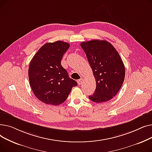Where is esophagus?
<instances>
[{"label":"esophagus","instance_id":"esophagus-1","mask_svg":"<svg viewBox=\"0 0 152 152\" xmlns=\"http://www.w3.org/2000/svg\"><path fill=\"white\" fill-rule=\"evenodd\" d=\"M83 81H84V79H83V78H81V79H79V80H77V84H78L79 85H81V84H83Z\"/></svg>","mask_w":152,"mask_h":152}]
</instances>
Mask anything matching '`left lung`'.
I'll return each instance as SVG.
<instances>
[{
    "instance_id": "obj_1",
    "label": "left lung",
    "mask_w": 152,
    "mask_h": 152,
    "mask_svg": "<svg viewBox=\"0 0 152 152\" xmlns=\"http://www.w3.org/2000/svg\"><path fill=\"white\" fill-rule=\"evenodd\" d=\"M96 81L91 100L102 103L117 94L123 84L125 67L115 47L104 40H92L81 43Z\"/></svg>"
}]
</instances>
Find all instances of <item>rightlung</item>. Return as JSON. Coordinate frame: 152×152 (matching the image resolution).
<instances>
[{
	"mask_svg": "<svg viewBox=\"0 0 152 152\" xmlns=\"http://www.w3.org/2000/svg\"><path fill=\"white\" fill-rule=\"evenodd\" d=\"M67 42L58 41L42 45L30 61L28 76L36 97L45 104L58 105L66 100L77 83L61 65L69 49Z\"/></svg>",
	"mask_w": 152,
	"mask_h": 152,
	"instance_id": "add662e5",
	"label": "right lung"
}]
</instances>
